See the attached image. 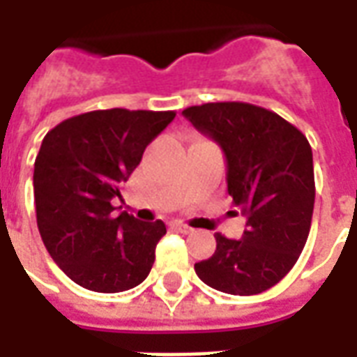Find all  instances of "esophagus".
Listing matches in <instances>:
<instances>
[{"mask_svg":"<svg viewBox=\"0 0 357 357\" xmlns=\"http://www.w3.org/2000/svg\"><path fill=\"white\" fill-rule=\"evenodd\" d=\"M172 229H176V231H179V233H191L193 231V227H191V225H187V224H183V222H174V224H172Z\"/></svg>","mask_w":357,"mask_h":357,"instance_id":"esophagus-1","label":"esophagus"}]
</instances>
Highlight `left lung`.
<instances>
[{
	"label": "left lung",
	"instance_id": "1",
	"mask_svg": "<svg viewBox=\"0 0 357 357\" xmlns=\"http://www.w3.org/2000/svg\"><path fill=\"white\" fill-rule=\"evenodd\" d=\"M183 116L224 149L227 191L247 216L243 239L216 233V252L195 271L227 294L268 291L291 271L310 235L315 181L306 135L250 102H204Z\"/></svg>",
	"mask_w": 357,
	"mask_h": 357
}]
</instances>
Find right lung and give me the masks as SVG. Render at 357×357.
Here are the masks:
<instances>
[{"label":"right lung","mask_w":357,"mask_h":357,"mask_svg":"<svg viewBox=\"0 0 357 357\" xmlns=\"http://www.w3.org/2000/svg\"><path fill=\"white\" fill-rule=\"evenodd\" d=\"M174 118V110H91L43 137L34 162L38 229L55 264L84 289L128 291L153 268L164 222L114 218L110 201Z\"/></svg>","instance_id":"add662e5"}]
</instances>
